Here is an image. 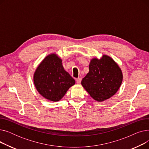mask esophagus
<instances>
[{
  "label": "esophagus",
  "mask_w": 149,
  "mask_h": 149,
  "mask_svg": "<svg viewBox=\"0 0 149 149\" xmlns=\"http://www.w3.org/2000/svg\"><path fill=\"white\" fill-rule=\"evenodd\" d=\"M81 81V78H77V79H76V82L78 84H80Z\"/></svg>",
  "instance_id": "1"
}]
</instances>
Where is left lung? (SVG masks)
Segmentation results:
<instances>
[{
  "mask_svg": "<svg viewBox=\"0 0 149 149\" xmlns=\"http://www.w3.org/2000/svg\"><path fill=\"white\" fill-rule=\"evenodd\" d=\"M122 72L111 57L103 56L100 60L93 58L89 65V72L81 81L83 87L97 101L112 97L120 88Z\"/></svg>",
  "mask_w": 149,
  "mask_h": 149,
  "instance_id": "left-lung-1",
  "label": "left lung"
}]
</instances>
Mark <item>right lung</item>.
Instances as JSON below:
<instances>
[{
	"mask_svg": "<svg viewBox=\"0 0 149 149\" xmlns=\"http://www.w3.org/2000/svg\"><path fill=\"white\" fill-rule=\"evenodd\" d=\"M37 91L44 98L52 101L60 100L75 81L64 70L61 60L56 54L45 58L34 75Z\"/></svg>",
	"mask_w": 149,
	"mask_h": 149,
	"instance_id": "obj_1",
	"label": "right lung"
}]
</instances>
